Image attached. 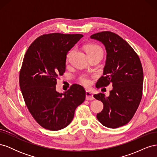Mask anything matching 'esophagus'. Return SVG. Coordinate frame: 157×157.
<instances>
[{
	"label": "esophagus",
	"mask_w": 157,
	"mask_h": 157,
	"mask_svg": "<svg viewBox=\"0 0 157 157\" xmlns=\"http://www.w3.org/2000/svg\"><path fill=\"white\" fill-rule=\"evenodd\" d=\"M94 99V96H93V94L90 92L88 91H86V100H93V99Z\"/></svg>",
	"instance_id": "esophagus-1"
}]
</instances>
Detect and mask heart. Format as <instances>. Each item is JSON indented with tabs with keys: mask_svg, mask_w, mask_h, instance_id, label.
<instances>
[{
	"mask_svg": "<svg viewBox=\"0 0 157 157\" xmlns=\"http://www.w3.org/2000/svg\"><path fill=\"white\" fill-rule=\"evenodd\" d=\"M84 49L86 52L88 56H90L92 55L97 54H101L103 56V51L101 47L95 44H88L85 45ZM73 53H74L73 49H71L69 51H68L67 54H66V61H67V62H68V61L70 60L71 56H73ZM79 81L85 86H88L90 84V83H91V81H90V78L85 77V76H82V77H80L79 78Z\"/></svg>",
	"mask_w": 157,
	"mask_h": 157,
	"instance_id": "heart-1",
	"label": "heart"
}]
</instances>
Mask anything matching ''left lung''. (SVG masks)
Segmentation results:
<instances>
[{
  "label": "left lung",
  "mask_w": 157,
  "mask_h": 157,
  "mask_svg": "<svg viewBox=\"0 0 157 157\" xmlns=\"http://www.w3.org/2000/svg\"><path fill=\"white\" fill-rule=\"evenodd\" d=\"M90 38L101 42L107 51L103 76L96 87H106L109 84L113 87L108 97L102 93L94 96L103 103L97 118L107 128L122 126L134 117L142 98L144 72L141 61L132 46L115 33L102 31Z\"/></svg>",
  "instance_id": "8db88e82"
}]
</instances>
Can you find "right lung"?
Segmentation results:
<instances>
[{
  "instance_id": "add662e5",
  "label": "right lung",
  "mask_w": 157,
  "mask_h": 157,
  "mask_svg": "<svg viewBox=\"0 0 157 157\" xmlns=\"http://www.w3.org/2000/svg\"><path fill=\"white\" fill-rule=\"evenodd\" d=\"M83 36L54 33L38 37L23 60L19 82L28 110L38 124L57 131L72 121L75 111L84 101L86 91L71 85L63 94L56 90L57 79L65 71L66 54Z\"/></svg>"
}]
</instances>
